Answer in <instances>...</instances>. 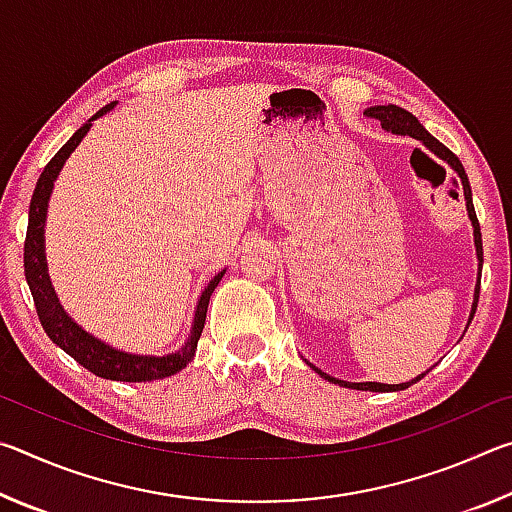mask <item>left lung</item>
<instances>
[{"label": "left lung", "mask_w": 512, "mask_h": 512, "mask_svg": "<svg viewBox=\"0 0 512 512\" xmlns=\"http://www.w3.org/2000/svg\"><path fill=\"white\" fill-rule=\"evenodd\" d=\"M366 115L375 117L381 121V128L393 135H409L413 140L422 142L427 149L440 158L443 162H447L449 167H452L458 178H461V185H463V196H465V205H467V216H470L472 221V228H474V248H476V262H479V277H476V287H474V302H472V311H470V318H467V325L472 323L474 318V311H476V302H479V284H481V268H483V244H481V228H479V221H476V212H474V205H472V189H470V180H467V173L463 169L461 160L456 158V155L447 149L445 144H440L436 137H433L427 128H424L418 119H415L409 110H404L400 106H393V103H388V106H372L366 110ZM307 366L311 370H316L320 377L332 381V384H339L345 388H354V391H372V393H395V391H404V388L413 386L415 381H420L427 372H422L415 379L404 381V384H379V381H343V379H336V377H329L327 372L318 370L314 363H309L305 359Z\"/></svg>", "instance_id": "left-lung-1"}]
</instances>
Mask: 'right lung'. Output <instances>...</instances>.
Returning a JSON list of instances; mask_svg holds the SVG:
<instances>
[{"label": "right lung", "instance_id": "right-lung-1", "mask_svg": "<svg viewBox=\"0 0 512 512\" xmlns=\"http://www.w3.org/2000/svg\"><path fill=\"white\" fill-rule=\"evenodd\" d=\"M117 106V101L108 103L101 108L97 115L90 117L85 124L69 137L67 144H63L54 158L49 160L45 171L40 173L36 192H33L31 205H29V228H27V241H24V275H27V284L31 289L33 302H36L38 318L51 341H54L60 350H65L69 357L76 359L83 368H88L97 377L112 379V381H153L176 375L183 370L189 361L194 359L198 339L205 327V314L207 305H210V296L214 289L219 287L221 277L225 271L216 273L210 284L203 289L201 298L196 302L194 323L189 329V336L185 345L171 354H162V357H153V354H133L112 348L110 343L97 339L88 329H83L76 320L67 314L60 305V300L51 284V277L47 273V253H45V223H47V207L51 192H54V183L60 176V169L65 167L69 155L76 151V146L83 142V137L90 133L94 121L106 115Z\"/></svg>", "mask_w": 512, "mask_h": 512}]
</instances>
